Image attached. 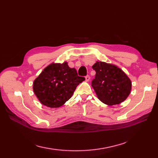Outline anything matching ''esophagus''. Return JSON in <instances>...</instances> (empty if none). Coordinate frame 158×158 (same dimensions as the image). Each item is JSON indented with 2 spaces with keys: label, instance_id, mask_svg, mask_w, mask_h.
I'll use <instances>...</instances> for the list:
<instances>
[{
  "label": "esophagus",
  "instance_id": "obj_1",
  "mask_svg": "<svg viewBox=\"0 0 158 158\" xmlns=\"http://www.w3.org/2000/svg\"><path fill=\"white\" fill-rule=\"evenodd\" d=\"M85 81H86V82H89V79H90L89 76L87 75V76L85 77Z\"/></svg>",
  "mask_w": 158,
  "mask_h": 158
}]
</instances>
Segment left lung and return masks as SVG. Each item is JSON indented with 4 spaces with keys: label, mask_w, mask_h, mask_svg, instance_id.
I'll list each match as a JSON object with an SVG mask.
<instances>
[{
    "label": "left lung",
    "mask_w": 158,
    "mask_h": 158,
    "mask_svg": "<svg viewBox=\"0 0 158 158\" xmlns=\"http://www.w3.org/2000/svg\"><path fill=\"white\" fill-rule=\"evenodd\" d=\"M95 76L92 85L98 99L107 106L123 102L132 89L131 79L117 66L97 61L93 66Z\"/></svg>",
    "instance_id": "obj_1"
}]
</instances>
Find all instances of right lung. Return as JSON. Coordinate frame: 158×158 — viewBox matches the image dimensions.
Instances as JSON below:
<instances>
[{
  "mask_svg": "<svg viewBox=\"0 0 158 158\" xmlns=\"http://www.w3.org/2000/svg\"><path fill=\"white\" fill-rule=\"evenodd\" d=\"M85 78L78 76L67 62L52 63L45 67L33 81V90L40 103L51 108L64 105Z\"/></svg>",
  "mask_w": 158,
  "mask_h": 158,
  "instance_id": "1",
  "label": "right lung"
}]
</instances>
